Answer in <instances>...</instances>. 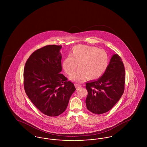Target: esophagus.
<instances>
[{
    "instance_id": "obj_1",
    "label": "esophagus",
    "mask_w": 147,
    "mask_h": 147,
    "mask_svg": "<svg viewBox=\"0 0 147 147\" xmlns=\"http://www.w3.org/2000/svg\"><path fill=\"white\" fill-rule=\"evenodd\" d=\"M74 85H75V86H76V88L77 89H78L79 87H80V86H82L80 84H79L78 83H75Z\"/></svg>"
}]
</instances>
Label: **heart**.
<instances>
[{
	"label": "heart",
	"instance_id": "heart-1",
	"mask_svg": "<svg viewBox=\"0 0 147 147\" xmlns=\"http://www.w3.org/2000/svg\"><path fill=\"white\" fill-rule=\"evenodd\" d=\"M78 69L70 77L73 81L80 82L88 77L96 80L102 77L109 65V58L104 50L96 47L79 45L74 47L70 56L66 57L62 63L65 73L70 76L77 68Z\"/></svg>",
	"mask_w": 147,
	"mask_h": 147
}]
</instances>
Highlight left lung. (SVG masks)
I'll return each mask as SVG.
<instances>
[{
    "label": "left lung",
    "instance_id": "left-lung-1",
    "mask_svg": "<svg viewBox=\"0 0 147 147\" xmlns=\"http://www.w3.org/2000/svg\"><path fill=\"white\" fill-rule=\"evenodd\" d=\"M125 69L121 58L115 54L103 76L86 83V107L90 112L102 114L110 110L123 94Z\"/></svg>",
    "mask_w": 147,
    "mask_h": 147
}]
</instances>
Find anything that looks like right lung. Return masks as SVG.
Returning <instances> with one entry per match:
<instances>
[{"mask_svg":"<svg viewBox=\"0 0 147 147\" xmlns=\"http://www.w3.org/2000/svg\"><path fill=\"white\" fill-rule=\"evenodd\" d=\"M60 45H47L29 57L24 69V86L28 98L42 113L55 117L67 109L74 85L60 73Z\"/></svg>","mask_w":147,"mask_h":147,"instance_id":"right-lung-1","label":"right lung"}]
</instances>
